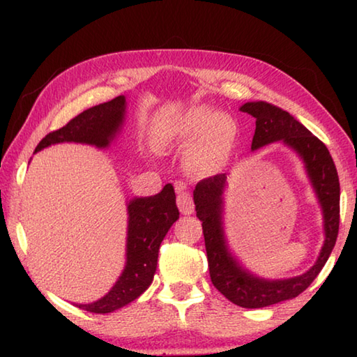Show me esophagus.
Returning <instances> with one entry per match:
<instances>
[{
  "instance_id": "34e87169",
  "label": "esophagus",
  "mask_w": 357,
  "mask_h": 357,
  "mask_svg": "<svg viewBox=\"0 0 357 357\" xmlns=\"http://www.w3.org/2000/svg\"><path fill=\"white\" fill-rule=\"evenodd\" d=\"M176 193H178V208L181 213L185 215L192 214L193 209H195V204H193L190 193L185 190V185L183 183L176 184Z\"/></svg>"
}]
</instances>
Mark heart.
Instances as JSON below:
<instances>
[{
	"label": "heart",
	"instance_id": "heart-1",
	"mask_svg": "<svg viewBox=\"0 0 357 357\" xmlns=\"http://www.w3.org/2000/svg\"><path fill=\"white\" fill-rule=\"evenodd\" d=\"M238 126L228 113L215 112L211 105H195L168 123L162 130L164 144L187 146V170L209 178L225 168L236 140Z\"/></svg>",
	"mask_w": 357,
	"mask_h": 357
}]
</instances>
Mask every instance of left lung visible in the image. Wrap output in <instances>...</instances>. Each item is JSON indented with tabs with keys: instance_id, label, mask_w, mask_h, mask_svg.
Here are the masks:
<instances>
[{
	"instance_id": "left-lung-1",
	"label": "left lung",
	"mask_w": 357,
	"mask_h": 357,
	"mask_svg": "<svg viewBox=\"0 0 357 357\" xmlns=\"http://www.w3.org/2000/svg\"><path fill=\"white\" fill-rule=\"evenodd\" d=\"M255 118L252 149L282 140L299 154L323 209L324 244L317 263L298 277L266 280L244 269L228 250L223 231V190L227 174L202 179L193 190L197 217L203 223L204 245L213 285L233 304L244 309H261L299 296L317 279L334 249L340 223V183L334 160L326 144L305 129L288 112L268 102H247L239 108Z\"/></svg>"
}]
</instances>
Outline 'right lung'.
Returning a JSON list of instances; mask_svg holds the SVG:
<instances>
[{
    "mask_svg": "<svg viewBox=\"0 0 357 357\" xmlns=\"http://www.w3.org/2000/svg\"><path fill=\"white\" fill-rule=\"evenodd\" d=\"M124 113V96L88 108L70 119L64 128L53 130L42 138L34 153L50 144L64 142L107 148L123 126ZM128 249L123 274L104 298L91 304H77L78 309L93 313L114 312L135 301L153 283L160 243L173 223L179 219L173 185L167 184L157 195L130 200L128 203Z\"/></svg>",
    "mask_w": 357,
    "mask_h": 357,
    "instance_id": "right-lung-1",
    "label": "right lung"
}]
</instances>
